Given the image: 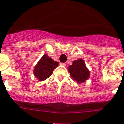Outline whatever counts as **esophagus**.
Masks as SVG:
<instances>
[{"label":"esophagus","mask_w":124,"mask_h":124,"mask_svg":"<svg viewBox=\"0 0 124 124\" xmlns=\"http://www.w3.org/2000/svg\"><path fill=\"white\" fill-rule=\"evenodd\" d=\"M60 65H62V66H66V64L65 63H60Z\"/></svg>","instance_id":"obj_1"}]
</instances>
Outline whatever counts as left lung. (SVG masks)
<instances>
[{
  "label": "left lung",
  "mask_w": 124,
  "mask_h": 124,
  "mask_svg": "<svg viewBox=\"0 0 124 124\" xmlns=\"http://www.w3.org/2000/svg\"><path fill=\"white\" fill-rule=\"evenodd\" d=\"M68 70L72 78L78 83L85 82L90 77V71L82 58L74 60L72 64L68 67Z\"/></svg>",
  "instance_id": "left-lung-1"
}]
</instances>
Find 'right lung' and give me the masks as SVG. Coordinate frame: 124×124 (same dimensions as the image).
<instances>
[{
    "label": "right lung",
    "mask_w": 124,
    "mask_h": 124,
    "mask_svg": "<svg viewBox=\"0 0 124 124\" xmlns=\"http://www.w3.org/2000/svg\"><path fill=\"white\" fill-rule=\"evenodd\" d=\"M58 66V62L54 61L47 54H44L35 66L33 74L38 80L43 81L49 78Z\"/></svg>",
    "instance_id": "right-lung-1"
}]
</instances>
